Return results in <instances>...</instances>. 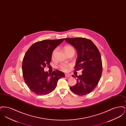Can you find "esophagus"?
I'll return each mask as SVG.
<instances>
[{
	"label": "esophagus",
	"instance_id": "esophagus-1",
	"mask_svg": "<svg viewBox=\"0 0 126 126\" xmlns=\"http://www.w3.org/2000/svg\"><path fill=\"white\" fill-rule=\"evenodd\" d=\"M65 77L67 78H71V76L69 74H65Z\"/></svg>",
	"mask_w": 126,
	"mask_h": 126
}]
</instances>
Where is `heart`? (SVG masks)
Instances as JSON below:
<instances>
[{
    "label": "heart",
    "instance_id": "1",
    "mask_svg": "<svg viewBox=\"0 0 126 126\" xmlns=\"http://www.w3.org/2000/svg\"><path fill=\"white\" fill-rule=\"evenodd\" d=\"M64 50L66 54L68 52H70V51H74V48L72 47V46H70V45H66L64 47ZM56 49H55L53 50V52H52V58H53V57H54V55L56 52ZM69 67V65H68V64H62L61 65H60L59 67L60 68V69L63 71H66L68 68Z\"/></svg>",
    "mask_w": 126,
    "mask_h": 126
}]
</instances>
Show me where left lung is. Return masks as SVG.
<instances>
[{
  "instance_id": "obj_1",
  "label": "left lung",
  "mask_w": 126,
  "mask_h": 126,
  "mask_svg": "<svg viewBox=\"0 0 126 126\" xmlns=\"http://www.w3.org/2000/svg\"><path fill=\"white\" fill-rule=\"evenodd\" d=\"M64 40L77 51L75 70H82V74L77 77V84L70 89L78 95H86L94 89L101 77L102 66L101 54L95 44L89 39L72 38ZM72 77L75 78L74 75Z\"/></svg>"
}]
</instances>
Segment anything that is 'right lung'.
I'll use <instances>...</instances> for the list:
<instances>
[{"instance_id": "add662e5", "label": "right lung", "mask_w": 126, "mask_h": 126, "mask_svg": "<svg viewBox=\"0 0 126 126\" xmlns=\"http://www.w3.org/2000/svg\"><path fill=\"white\" fill-rule=\"evenodd\" d=\"M64 41L46 40L33 44L24 55L22 71L25 84L33 93L44 95L56 88L59 79L65 77L63 72L53 71L51 75L44 71L46 65H50L54 49Z\"/></svg>"}]
</instances>
